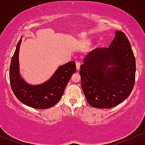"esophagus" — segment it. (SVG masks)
I'll use <instances>...</instances> for the list:
<instances>
[{
	"label": "esophagus",
	"instance_id": "1",
	"mask_svg": "<svg viewBox=\"0 0 145 145\" xmlns=\"http://www.w3.org/2000/svg\"><path fill=\"white\" fill-rule=\"evenodd\" d=\"M80 66H81V63L79 62H77L76 63V70H79L80 69Z\"/></svg>",
	"mask_w": 145,
	"mask_h": 145
}]
</instances>
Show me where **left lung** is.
Returning <instances> with one entry per match:
<instances>
[{
    "instance_id": "8db88e82",
    "label": "left lung",
    "mask_w": 145,
    "mask_h": 145,
    "mask_svg": "<svg viewBox=\"0 0 145 145\" xmlns=\"http://www.w3.org/2000/svg\"><path fill=\"white\" fill-rule=\"evenodd\" d=\"M81 87L94 108H110L130 95L135 82L136 60L127 37L120 30L109 47L91 51L80 67Z\"/></svg>"
}]
</instances>
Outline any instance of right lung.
<instances>
[{"label": "right lung", "mask_w": 145, "mask_h": 145, "mask_svg": "<svg viewBox=\"0 0 145 145\" xmlns=\"http://www.w3.org/2000/svg\"><path fill=\"white\" fill-rule=\"evenodd\" d=\"M22 37L11 58L9 79L12 90L17 98L27 106L37 109L54 106L62 98L71 76L75 72L74 61L59 66L50 79L39 85H31L25 81L20 72L19 52Z\"/></svg>", "instance_id": "right-lung-1"}]
</instances>
